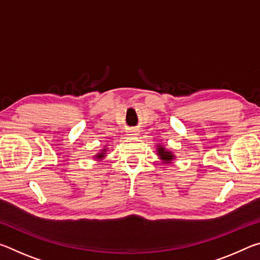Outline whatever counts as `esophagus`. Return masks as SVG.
<instances>
[{"label":"esophagus","mask_w":260,"mask_h":260,"mask_svg":"<svg viewBox=\"0 0 260 260\" xmlns=\"http://www.w3.org/2000/svg\"><path fill=\"white\" fill-rule=\"evenodd\" d=\"M128 133H129V135H131V136H135V135H138V133H136V131H135V129H132V131H129Z\"/></svg>","instance_id":"34e87169"}]
</instances>
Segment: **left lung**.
<instances>
[{
    "instance_id": "1",
    "label": "left lung",
    "mask_w": 260,
    "mask_h": 260,
    "mask_svg": "<svg viewBox=\"0 0 260 260\" xmlns=\"http://www.w3.org/2000/svg\"><path fill=\"white\" fill-rule=\"evenodd\" d=\"M156 150H157V156L159 157V159L162 164H171V162L175 159L174 153L171 150H169V149H166L161 143L157 144Z\"/></svg>"
}]
</instances>
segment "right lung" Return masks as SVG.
I'll use <instances>...</instances> for the list:
<instances>
[{
    "label": "right lung",
    "instance_id": "1",
    "mask_svg": "<svg viewBox=\"0 0 260 260\" xmlns=\"http://www.w3.org/2000/svg\"><path fill=\"white\" fill-rule=\"evenodd\" d=\"M109 150L108 146H104L103 149H101V151L96 153V155L94 156V159H98V160H102L105 158V156H107V151Z\"/></svg>",
    "mask_w": 260,
    "mask_h": 260
}]
</instances>
